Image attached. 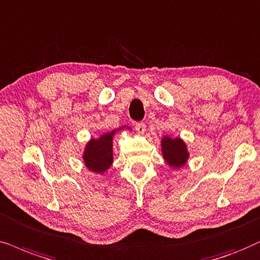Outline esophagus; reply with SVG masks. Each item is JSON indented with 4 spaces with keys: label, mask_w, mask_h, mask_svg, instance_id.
<instances>
[{
    "label": "esophagus",
    "mask_w": 260,
    "mask_h": 260,
    "mask_svg": "<svg viewBox=\"0 0 260 260\" xmlns=\"http://www.w3.org/2000/svg\"><path fill=\"white\" fill-rule=\"evenodd\" d=\"M134 127H136V131L139 134H144L145 133V131H146V126H145V123H143V122H137L136 124H134Z\"/></svg>",
    "instance_id": "esophagus-1"
}]
</instances>
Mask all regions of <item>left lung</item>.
Returning a JSON list of instances; mask_svg holds the SVG:
<instances>
[{
  "label": "left lung",
  "instance_id": "1",
  "mask_svg": "<svg viewBox=\"0 0 260 260\" xmlns=\"http://www.w3.org/2000/svg\"><path fill=\"white\" fill-rule=\"evenodd\" d=\"M160 150L166 163L173 169H179L186 166L189 158L186 143L179 137L172 138L170 136H163L160 140Z\"/></svg>",
  "mask_w": 260,
  "mask_h": 260
}]
</instances>
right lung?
I'll return each mask as SVG.
<instances>
[{
	"mask_svg": "<svg viewBox=\"0 0 260 260\" xmlns=\"http://www.w3.org/2000/svg\"><path fill=\"white\" fill-rule=\"evenodd\" d=\"M126 126H122L117 129L101 134L100 137L92 138L85 145L83 152V160L85 167L96 174H103L110 168L114 162L113 154V140L116 132L123 129Z\"/></svg>",
	"mask_w": 260,
	"mask_h": 260,
	"instance_id": "1",
	"label": "right lung"
}]
</instances>
